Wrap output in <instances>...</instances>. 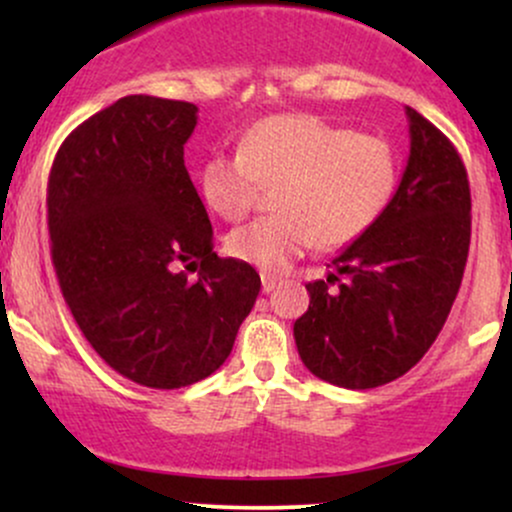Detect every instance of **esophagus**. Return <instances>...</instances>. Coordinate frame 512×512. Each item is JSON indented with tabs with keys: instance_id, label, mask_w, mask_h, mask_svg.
I'll return each instance as SVG.
<instances>
[{
	"instance_id": "1",
	"label": "esophagus",
	"mask_w": 512,
	"mask_h": 512,
	"mask_svg": "<svg viewBox=\"0 0 512 512\" xmlns=\"http://www.w3.org/2000/svg\"><path fill=\"white\" fill-rule=\"evenodd\" d=\"M281 284V279L279 276H272V274H262V291L264 293H269V291H274L276 286Z\"/></svg>"
}]
</instances>
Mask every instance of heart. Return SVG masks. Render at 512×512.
<instances>
[{
    "mask_svg": "<svg viewBox=\"0 0 512 512\" xmlns=\"http://www.w3.org/2000/svg\"><path fill=\"white\" fill-rule=\"evenodd\" d=\"M211 211L240 221L262 185H279V214L240 226L226 248L262 272H281L310 245L334 250L354 243L380 219L397 187V158L375 134H351L313 115L257 122L240 151H216L202 168Z\"/></svg>",
    "mask_w": 512,
    "mask_h": 512,
    "instance_id": "b5f03b06",
    "label": "heart"
}]
</instances>
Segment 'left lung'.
<instances>
[{
	"label": "left lung",
	"mask_w": 512,
	"mask_h": 512,
	"mask_svg": "<svg viewBox=\"0 0 512 512\" xmlns=\"http://www.w3.org/2000/svg\"><path fill=\"white\" fill-rule=\"evenodd\" d=\"M409 161L380 219L313 281L293 325L310 373L370 390L407 373L436 342L460 291L472 236V197L457 149L407 108ZM338 281V289L329 284Z\"/></svg>",
	"instance_id": "8db88e82"
}]
</instances>
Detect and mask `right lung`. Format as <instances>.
<instances>
[{"mask_svg": "<svg viewBox=\"0 0 512 512\" xmlns=\"http://www.w3.org/2000/svg\"><path fill=\"white\" fill-rule=\"evenodd\" d=\"M195 127L197 105L125 96L64 139L48 180L52 264L76 325L110 368L154 390L214 373L262 286L248 262L214 252L185 168Z\"/></svg>", "mask_w": 512, "mask_h": 512, "instance_id": "1", "label": "right lung"}]
</instances>
